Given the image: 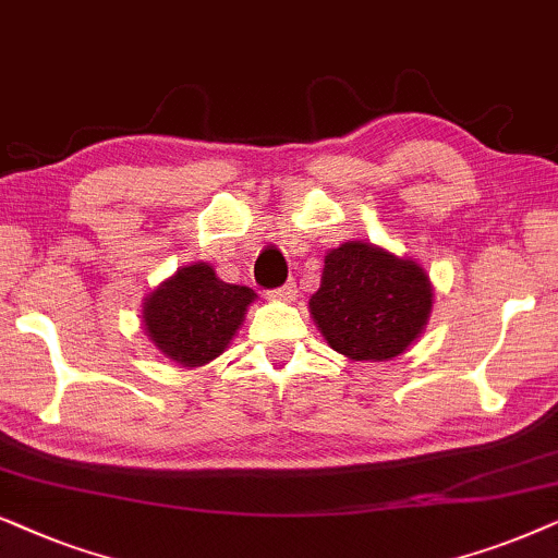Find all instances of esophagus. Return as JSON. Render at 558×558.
<instances>
[{
  "mask_svg": "<svg viewBox=\"0 0 558 558\" xmlns=\"http://www.w3.org/2000/svg\"><path fill=\"white\" fill-rule=\"evenodd\" d=\"M295 293H299L295 283H286V286H280V288H275V291H270V299H275V301H295Z\"/></svg>",
  "mask_w": 558,
  "mask_h": 558,
  "instance_id": "34e87169",
  "label": "esophagus"
}]
</instances>
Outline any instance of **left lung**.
<instances>
[{"mask_svg":"<svg viewBox=\"0 0 558 558\" xmlns=\"http://www.w3.org/2000/svg\"><path fill=\"white\" fill-rule=\"evenodd\" d=\"M434 288L426 270L369 242H344L324 257L311 316L333 352L392 360L426 329Z\"/></svg>","mask_w":558,"mask_h":558,"instance_id":"1","label":"left lung"}]
</instances>
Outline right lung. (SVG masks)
Masks as SVG:
<instances>
[{
    "label": "right lung",
    "instance_id": "obj_1",
    "mask_svg": "<svg viewBox=\"0 0 558 558\" xmlns=\"http://www.w3.org/2000/svg\"><path fill=\"white\" fill-rule=\"evenodd\" d=\"M255 299L252 288L219 280L211 265H185L145 299V333L168 360L202 367L229 347Z\"/></svg>",
    "mask_w": 558,
    "mask_h": 558
}]
</instances>
